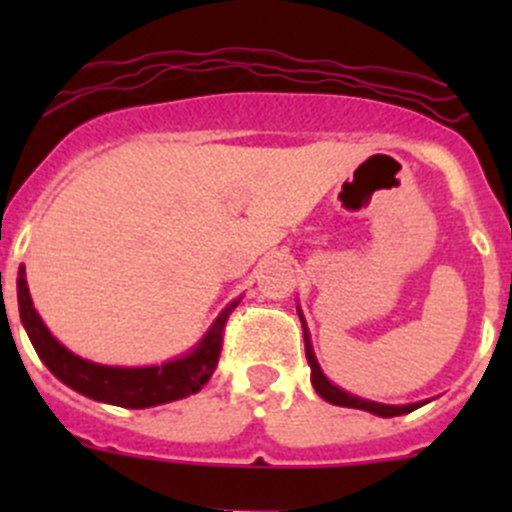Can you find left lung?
<instances>
[{"label":"left lung","instance_id":"obj_1","mask_svg":"<svg viewBox=\"0 0 512 512\" xmlns=\"http://www.w3.org/2000/svg\"><path fill=\"white\" fill-rule=\"evenodd\" d=\"M297 312H299V309H297ZM299 319H302V329H304V352H307L309 369H312V386H314V391H317V394L322 396L324 401H329V404H334V406H347V409L369 411V414L381 416V418L409 414V411H414V409H418V406H423V401H418V404H406V406L376 404V401L359 399V396H354V394H349V391H342V389H339V386H334L332 381H329L327 376H324V371L319 369V361H317V356H314L312 342H309V329H307V324H304L302 312H299Z\"/></svg>","mask_w":512,"mask_h":512}]
</instances>
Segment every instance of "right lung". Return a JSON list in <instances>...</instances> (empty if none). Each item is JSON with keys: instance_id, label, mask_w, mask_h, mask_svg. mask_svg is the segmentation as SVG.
Here are the masks:
<instances>
[{"instance_id": "right-lung-1", "label": "right lung", "mask_w": 512, "mask_h": 512, "mask_svg": "<svg viewBox=\"0 0 512 512\" xmlns=\"http://www.w3.org/2000/svg\"><path fill=\"white\" fill-rule=\"evenodd\" d=\"M17 297H19V317L24 329L32 339L36 354L44 361L46 369L71 386L79 394L89 396L103 404L123 406V409H148V406L168 404V401L185 399L190 394H198L218 366L220 349H223L225 322L232 309L240 304V299H232L220 312L213 327L208 329L198 347L180 359L165 361L158 366H103L86 361L81 356L71 354L64 344L56 342L41 317L36 314L32 294L27 287L24 265L19 267L17 277Z\"/></svg>"}]
</instances>
